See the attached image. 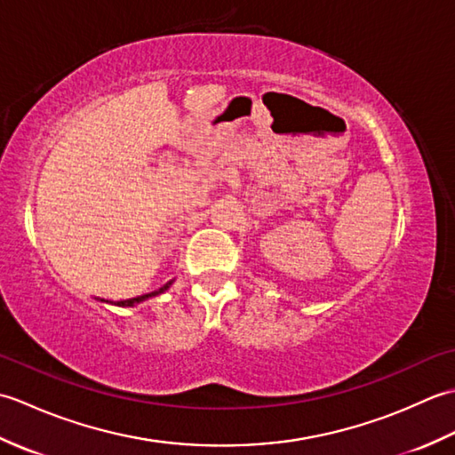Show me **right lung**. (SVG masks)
<instances>
[{
	"label": "right lung",
	"instance_id": "obj_1",
	"mask_svg": "<svg viewBox=\"0 0 455 455\" xmlns=\"http://www.w3.org/2000/svg\"><path fill=\"white\" fill-rule=\"evenodd\" d=\"M172 283H173V279L172 282H168L166 285H162L160 289H156V291H152V293H147V295H140V297H132V299H127V301H117V303H111V305H117V307H134V305H139V303H142V301H148L150 297H156V295H162L164 291H168V289L172 287ZM103 301V299H101ZM109 303V301H108Z\"/></svg>",
	"mask_w": 455,
	"mask_h": 455
}]
</instances>
